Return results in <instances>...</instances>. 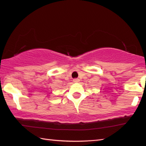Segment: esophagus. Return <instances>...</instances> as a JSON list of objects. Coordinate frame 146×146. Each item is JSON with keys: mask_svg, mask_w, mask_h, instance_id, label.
I'll return each instance as SVG.
<instances>
[{"mask_svg": "<svg viewBox=\"0 0 146 146\" xmlns=\"http://www.w3.org/2000/svg\"><path fill=\"white\" fill-rule=\"evenodd\" d=\"M73 81L75 83H78L80 82V80L78 78H75V79H73Z\"/></svg>", "mask_w": 146, "mask_h": 146, "instance_id": "1", "label": "esophagus"}]
</instances>
